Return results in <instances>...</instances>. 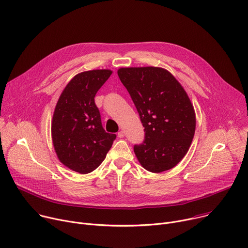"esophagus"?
<instances>
[{
    "label": "esophagus",
    "mask_w": 248,
    "mask_h": 248,
    "mask_svg": "<svg viewBox=\"0 0 248 248\" xmlns=\"http://www.w3.org/2000/svg\"><path fill=\"white\" fill-rule=\"evenodd\" d=\"M118 136H119L120 138H123V137L124 136V130L119 131V132H118Z\"/></svg>",
    "instance_id": "obj_1"
}]
</instances>
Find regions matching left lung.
<instances>
[{
    "label": "left lung",
    "instance_id": "8db88e82",
    "mask_svg": "<svg viewBox=\"0 0 248 248\" xmlns=\"http://www.w3.org/2000/svg\"><path fill=\"white\" fill-rule=\"evenodd\" d=\"M118 76L145 131L143 142L133 147L139 163L152 172L173 168L187 153L196 125L184 87L162 67H122Z\"/></svg>",
    "mask_w": 248,
    "mask_h": 248
}]
</instances>
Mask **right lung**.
Masks as SVG:
<instances>
[{"label": "right lung", "mask_w": 248, "mask_h": 248, "mask_svg": "<svg viewBox=\"0 0 248 248\" xmlns=\"http://www.w3.org/2000/svg\"><path fill=\"white\" fill-rule=\"evenodd\" d=\"M112 73L110 69H94L77 75L56 105L51 128L55 151L65 167L79 173L97 169L117 137L103 128L94 101Z\"/></svg>", "instance_id": "add662e5"}]
</instances>
